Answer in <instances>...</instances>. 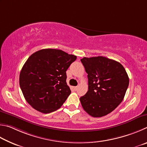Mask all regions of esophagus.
I'll return each instance as SVG.
<instances>
[{"label": "esophagus", "instance_id": "34e87169", "mask_svg": "<svg viewBox=\"0 0 147 147\" xmlns=\"http://www.w3.org/2000/svg\"><path fill=\"white\" fill-rule=\"evenodd\" d=\"M74 90H77L78 89V86H75L74 88Z\"/></svg>", "mask_w": 147, "mask_h": 147}]
</instances>
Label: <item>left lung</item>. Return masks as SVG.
<instances>
[{
	"label": "left lung",
	"mask_w": 147,
	"mask_h": 147,
	"mask_svg": "<svg viewBox=\"0 0 147 147\" xmlns=\"http://www.w3.org/2000/svg\"><path fill=\"white\" fill-rule=\"evenodd\" d=\"M88 74V90L80 97L83 109L94 117L110 114L124 99L129 78L119 62L102 56L83 57Z\"/></svg>",
	"instance_id": "8db88e82"
}]
</instances>
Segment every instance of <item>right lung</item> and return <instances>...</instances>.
Here are the masks:
<instances>
[{
    "label": "right lung",
    "instance_id": "1",
    "mask_svg": "<svg viewBox=\"0 0 147 147\" xmlns=\"http://www.w3.org/2000/svg\"><path fill=\"white\" fill-rule=\"evenodd\" d=\"M77 57L61 50L42 49L28 59L20 71L19 84L25 99L37 111H55L71 93L67 69Z\"/></svg>",
    "mask_w": 147,
    "mask_h": 147
}]
</instances>
